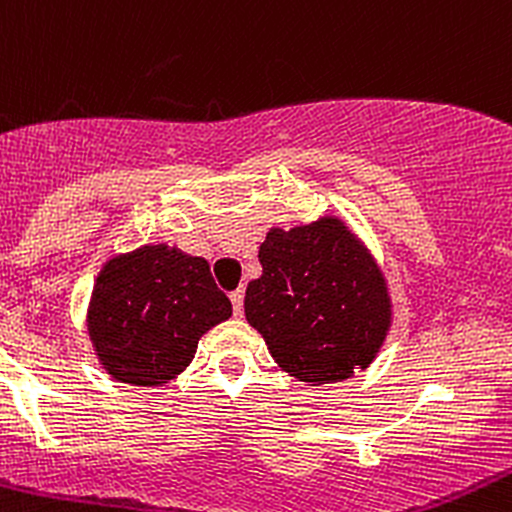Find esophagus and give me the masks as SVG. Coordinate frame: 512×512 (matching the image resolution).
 Here are the masks:
<instances>
[{"instance_id": "obj_1", "label": "esophagus", "mask_w": 512, "mask_h": 512, "mask_svg": "<svg viewBox=\"0 0 512 512\" xmlns=\"http://www.w3.org/2000/svg\"><path fill=\"white\" fill-rule=\"evenodd\" d=\"M243 301H245V291L243 289H235L233 294H230V303H233L235 316H243Z\"/></svg>"}]
</instances>
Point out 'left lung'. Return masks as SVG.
Returning a JSON list of instances; mask_svg holds the SVG:
<instances>
[{"instance_id": "8db88e82", "label": "left lung", "mask_w": 512, "mask_h": 512, "mask_svg": "<svg viewBox=\"0 0 512 512\" xmlns=\"http://www.w3.org/2000/svg\"><path fill=\"white\" fill-rule=\"evenodd\" d=\"M260 265L262 277L245 291V318L286 374L335 384L374 362L391 328L389 286L345 221L269 228Z\"/></svg>"}]
</instances>
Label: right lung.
Returning a JSON list of instances; mask_svg holds the SVG:
<instances>
[{"instance_id":"obj_1","label":"right lung","mask_w":512,"mask_h":512,"mask_svg":"<svg viewBox=\"0 0 512 512\" xmlns=\"http://www.w3.org/2000/svg\"><path fill=\"white\" fill-rule=\"evenodd\" d=\"M233 316L204 257L167 243L109 257L94 279L87 333L106 374L165 386L189 367L201 335Z\"/></svg>"}]
</instances>
